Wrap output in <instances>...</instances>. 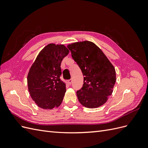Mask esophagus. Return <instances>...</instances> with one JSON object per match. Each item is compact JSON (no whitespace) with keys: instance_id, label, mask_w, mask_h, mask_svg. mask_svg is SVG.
<instances>
[{"instance_id":"esophagus-1","label":"esophagus","mask_w":148,"mask_h":148,"mask_svg":"<svg viewBox=\"0 0 148 148\" xmlns=\"http://www.w3.org/2000/svg\"><path fill=\"white\" fill-rule=\"evenodd\" d=\"M71 82H72V80L71 79H69L68 81H67V83H68L69 85H70L71 84Z\"/></svg>"}]
</instances>
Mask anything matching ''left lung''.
Instances as JSON below:
<instances>
[{"label": "left lung", "mask_w": 148, "mask_h": 148, "mask_svg": "<svg viewBox=\"0 0 148 148\" xmlns=\"http://www.w3.org/2000/svg\"><path fill=\"white\" fill-rule=\"evenodd\" d=\"M67 47L84 76L83 87L77 92L79 102L90 109L104 104L112 93L116 82L114 66L92 42H77Z\"/></svg>", "instance_id": "1"}]
</instances>
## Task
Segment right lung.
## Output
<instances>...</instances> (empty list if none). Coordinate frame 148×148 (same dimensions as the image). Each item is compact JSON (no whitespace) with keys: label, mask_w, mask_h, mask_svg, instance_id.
Segmentation results:
<instances>
[{"label":"right lung","mask_w":148,"mask_h":148,"mask_svg":"<svg viewBox=\"0 0 148 148\" xmlns=\"http://www.w3.org/2000/svg\"><path fill=\"white\" fill-rule=\"evenodd\" d=\"M69 50L64 44H49L39 53L28 74L29 95L38 107L52 109L60 106L66 92L60 80V65Z\"/></svg>","instance_id":"obj_1"}]
</instances>
